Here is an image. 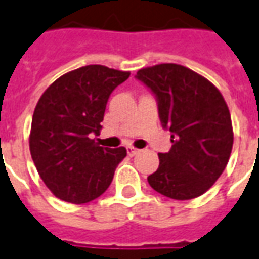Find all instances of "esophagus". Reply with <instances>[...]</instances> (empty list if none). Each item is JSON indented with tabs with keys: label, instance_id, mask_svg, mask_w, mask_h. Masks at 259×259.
<instances>
[{
	"label": "esophagus",
	"instance_id": "1",
	"mask_svg": "<svg viewBox=\"0 0 259 259\" xmlns=\"http://www.w3.org/2000/svg\"><path fill=\"white\" fill-rule=\"evenodd\" d=\"M138 152H140V149H137V148L131 147V145H130V147H126V153H128L130 156H134L135 153H138Z\"/></svg>",
	"mask_w": 259,
	"mask_h": 259
}]
</instances>
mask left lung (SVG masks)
Masks as SVG:
<instances>
[{"mask_svg":"<svg viewBox=\"0 0 259 259\" xmlns=\"http://www.w3.org/2000/svg\"><path fill=\"white\" fill-rule=\"evenodd\" d=\"M135 78L152 92L160 124L172 134V148L158 153L159 167L148 183L175 200L199 197L220 178L233 149L231 117L222 93L175 63L141 69Z\"/></svg>","mask_w":259,"mask_h":259,"instance_id":"1","label":"left lung"}]
</instances>
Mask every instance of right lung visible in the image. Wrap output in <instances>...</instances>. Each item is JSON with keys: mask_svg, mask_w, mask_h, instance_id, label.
<instances>
[{"mask_svg": "<svg viewBox=\"0 0 259 259\" xmlns=\"http://www.w3.org/2000/svg\"><path fill=\"white\" fill-rule=\"evenodd\" d=\"M128 77V72L106 66H84L59 77L37 101L31 155L45 185L59 199L83 204L111 185L126 149L100 147L90 135L100 133L107 101Z\"/></svg>", "mask_w": 259, "mask_h": 259, "instance_id": "1", "label": "right lung"}]
</instances>
